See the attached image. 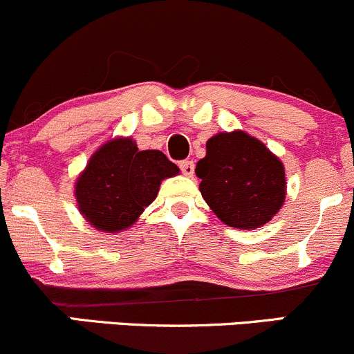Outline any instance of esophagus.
<instances>
[{"label":"esophagus","instance_id":"obj_1","mask_svg":"<svg viewBox=\"0 0 354 354\" xmlns=\"http://www.w3.org/2000/svg\"><path fill=\"white\" fill-rule=\"evenodd\" d=\"M180 167L181 171H183V174H187V176H193V171H195V165H193V161L180 162Z\"/></svg>","mask_w":354,"mask_h":354}]
</instances>
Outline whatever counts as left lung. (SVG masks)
I'll use <instances>...</instances> for the list:
<instances>
[{
    "instance_id": "obj_1",
    "label": "left lung",
    "mask_w": 354,
    "mask_h": 354,
    "mask_svg": "<svg viewBox=\"0 0 354 354\" xmlns=\"http://www.w3.org/2000/svg\"><path fill=\"white\" fill-rule=\"evenodd\" d=\"M207 205L225 225L263 227L283 207L285 166L261 140L244 130L218 132L195 167Z\"/></svg>"
}]
</instances>
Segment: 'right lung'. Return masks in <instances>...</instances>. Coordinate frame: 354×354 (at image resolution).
<instances>
[{
  "mask_svg": "<svg viewBox=\"0 0 354 354\" xmlns=\"http://www.w3.org/2000/svg\"><path fill=\"white\" fill-rule=\"evenodd\" d=\"M180 174L162 154L139 151L132 137H115L89 158L74 185L80 214L100 232H122L158 196L161 181Z\"/></svg>",
  "mask_w": 354,
  "mask_h": 354,
  "instance_id": "1",
  "label": "right lung"
}]
</instances>
